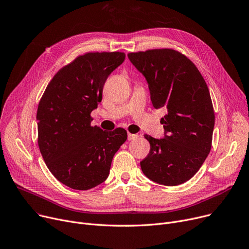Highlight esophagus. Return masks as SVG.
I'll return each instance as SVG.
<instances>
[{"label": "esophagus", "instance_id": "esophagus-1", "mask_svg": "<svg viewBox=\"0 0 249 249\" xmlns=\"http://www.w3.org/2000/svg\"><path fill=\"white\" fill-rule=\"evenodd\" d=\"M127 137H128V140H129V141H131V140H135V139H137L139 136H138L137 134H132V133H128Z\"/></svg>", "mask_w": 249, "mask_h": 249}]
</instances>
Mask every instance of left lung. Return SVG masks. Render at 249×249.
Segmentation results:
<instances>
[{
    "label": "left lung",
    "mask_w": 249,
    "mask_h": 249,
    "mask_svg": "<svg viewBox=\"0 0 249 249\" xmlns=\"http://www.w3.org/2000/svg\"><path fill=\"white\" fill-rule=\"evenodd\" d=\"M128 58L145 77L153 107L168 112L160 121L164 138L144 135L150 151L141 169L158 184L184 183L211 149L215 116L205 80L186 56L172 49L129 53Z\"/></svg>",
    "instance_id": "obj_1"
}]
</instances>
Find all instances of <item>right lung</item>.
Wrapping results in <instances>:
<instances>
[{
  "label": "right lung",
  "mask_w": 249,
  "mask_h": 249,
  "mask_svg": "<svg viewBox=\"0 0 249 249\" xmlns=\"http://www.w3.org/2000/svg\"><path fill=\"white\" fill-rule=\"evenodd\" d=\"M125 60L121 52L87 53L53 77L37 111L38 144L49 170L72 189L88 190L109 176L112 159L127 139L123 128L91 126L108 76Z\"/></svg>",
  "instance_id": "add662e5"
}]
</instances>
